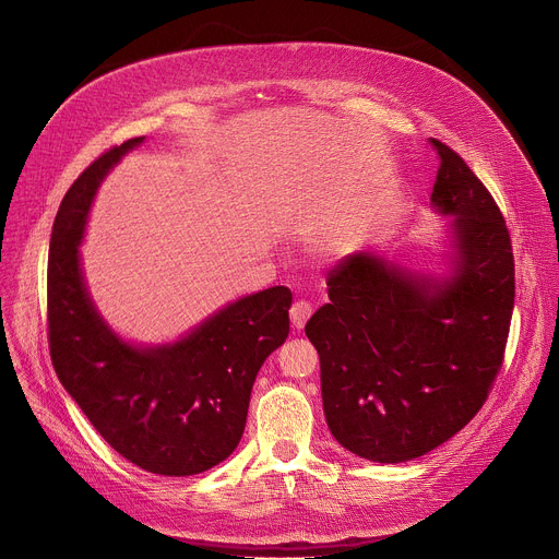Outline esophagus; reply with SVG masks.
<instances>
[{
    "mask_svg": "<svg viewBox=\"0 0 559 559\" xmlns=\"http://www.w3.org/2000/svg\"><path fill=\"white\" fill-rule=\"evenodd\" d=\"M312 314V306L306 301V299H299L290 306V321H293V328L301 330L306 325V321L310 319Z\"/></svg>",
    "mask_w": 559,
    "mask_h": 559,
    "instance_id": "1",
    "label": "esophagus"
}]
</instances>
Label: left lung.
<instances>
[{
    "mask_svg": "<svg viewBox=\"0 0 559 559\" xmlns=\"http://www.w3.org/2000/svg\"><path fill=\"white\" fill-rule=\"evenodd\" d=\"M429 145L440 163L431 204L456 215V273L416 277L353 253L332 266L330 304L306 323L328 427L348 452L374 463L418 459L478 414L502 368L513 314L504 215L450 145Z\"/></svg>",
    "mask_w": 559,
    "mask_h": 559,
    "instance_id": "1",
    "label": "left lung"
}]
</instances>
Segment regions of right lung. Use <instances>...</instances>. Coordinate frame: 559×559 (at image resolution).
I'll list each match as a JSON object with an SVG mask.
<instances>
[{
    "mask_svg": "<svg viewBox=\"0 0 559 559\" xmlns=\"http://www.w3.org/2000/svg\"><path fill=\"white\" fill-rule=\"evenodd\" d=\"M141 141L103 152L61 200L48 253V346L59 381L111 450L152 474L193 476L238 448L255 377L288 337L293 295L273 286L242 297L163 348L128 346L105 325L76 247L98 182Z\"/></svg>",
    "mask_w": 559,
    "mask_h": 559,
    "instance_id": "1",
    "label": "right lung"
}]
</instances>
